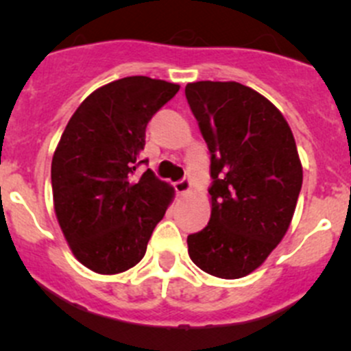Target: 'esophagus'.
I'll use <instances>...</instances> for the list:
<instances>
[{
	"mask_svg": "<svg viewBox=\"0 0 351 351\" xmlns=\"http://www.w3.org/2000/svg\"><path fill=\"white\" fill-rule=\"evenodd\" d=\"M175 189H176V193H178V195H186V193H190V189H192V183H190L189 178H183L182 182L176 183Z\"/></svg>",
	"mask_w": 351,
	"mask_h": 351,
	"instance_id": "1",
	"label": "esophagus"
}]
</instances>
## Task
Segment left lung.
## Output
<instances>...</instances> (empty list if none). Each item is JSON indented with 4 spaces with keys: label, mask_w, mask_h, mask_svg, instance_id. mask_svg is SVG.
Returning a JSON list of instances; mask_svg holds the SVG:
<instances>
[{
    "label": "left lung",
    "mask_w": 351,
    "mask_h": 351,
    "mask_svg": "<svg viewBox=\"0 0 351 351\" xmlns=\"http://www.w3.org/2000/svg\"><path fill=\"white\" fill-rule=\"evenodd\" d=\"M210 153V221L190 234L189 254L205 274L241 278L284 239L302 186L295 139L268 98L236 81L185 88Z\"/></svg>",
    "instance_id": "obj_1"
}]
</instances>
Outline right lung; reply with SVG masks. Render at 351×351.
I'll return each mask as SVG.
<instances>
[{"label":"right lung","instance_id":"obj_1","mask_svg":"<svg viewBox=\"0 0 351 351\" xmlns=\"http://www.w3.org/2000/svg\"><path fill=\"white\" fill-rule=\"evenodd\" d=\"M180 84L129 76L88 95L52 156L54 212L74 258L100 275L136 267L175 198L151 169L137 176L147 122Z\"/></svg>","mask_w":351,"mask_h":351}]
</instances>
